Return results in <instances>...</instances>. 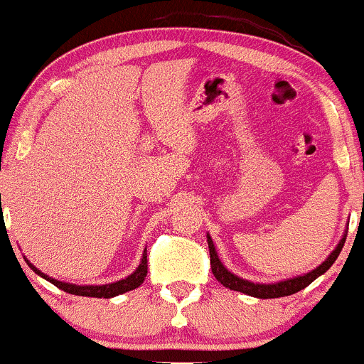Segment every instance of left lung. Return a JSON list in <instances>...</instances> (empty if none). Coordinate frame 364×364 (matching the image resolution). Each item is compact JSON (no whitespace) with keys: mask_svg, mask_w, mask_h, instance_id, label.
<instances>
[{"mask_svg":"<svg viewBox=\"0 0 364 364\" xmlns=\"http://www.w3.org/2000/svg\"><path fill=\"white\" fill-rule=\"evenodd\" d=\"M345 240H347V230H345V234H343V237H341L340 243L336 245L334 250L331 252V255H328V257L325 259L320 266H316L314 269H311V272L304 273V275L291 277V279L279 280V282L262 284V282H252V280H247V279H243V277H237L236 273L228 272V269L225 268L223 262L220 261V257H218V252H216V247H214V243H213V237L207 234V245H209V255H210V268H213V273H214V277H216L218 282L223 284L225 288L245 293V295H248V296H255V299H279V296L293 295V293L307 288V286H309L313 280H316L318 277L323 275V273L327 272L332 264H334V261L338 259V255H340L341 248H343Z\"/></svg>","mask_w":364,"mask_h":364,"instance_id":"1","label":"left lung"}]
</instances>
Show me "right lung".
<instances>
[{
	"mask_svg": "<svg viewBox=\"0 0 364 364\" xmlns=\"http://www.w3.org/2000/svg\"><path fill=\"white\" fill-rule=\"evenodd\" d=\"M146 257H148L146 250H144L143 257H141V262H139V266L136 268V272H132L128 277H124V279L116 280V282L100 284V286H85V284L84 286H78V284L62 282V280H57V279H53V277H50V275H46V273L41 272V269L36 268V266H33L26 257H24V261L28 262V266L37 273V275H41L43 279H46L48 282H51L53 286H57V288L62 289V291L71 293V295H78V296H92V299H112V296L123 295V293L132 291V289L139 288L141 284L144 282V277H146V273H148V259Z\"/></svg>",
	"mask_w": 364,
	"mask_h": 364,
	"instance_id": "right-lung-1",
	"label": "right lung"
}]
</instances>
